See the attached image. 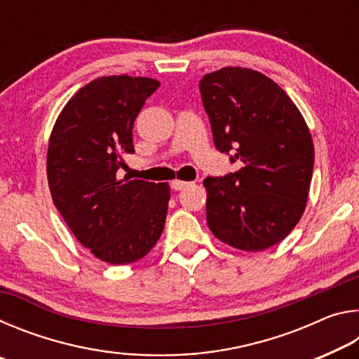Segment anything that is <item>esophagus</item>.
<instances>
[{
  "label": "esophagus",
  "instance_id": "1",
  "mask_svg": "<svg viewBox=\"0 0 359 359\" xmlns=\"http://www.w3.org/2000/svg\"><path fill=\"white\" fill-rule=\"evenodd\" d=\"M172 188L174 190H184V188H187L188 185H191V182H185V180H172Z\"/></svg>",
  "mask_w": 359,
  "mask_h": 359
}]
</instances>
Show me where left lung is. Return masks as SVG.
I'll return each mask as SVG.
<instances>
[{
    "label": "left lung",
    "instance_id": "left-lung-1",
    "mask_svg": "<svg viewBox=\"0 0 359 359\" xmlns=\"http://www.w3.org/2000/svg\"><path fill=\"white\" fill-rule=\"evenodd\" d=\"M215 147L241 169L208 177L205 218L217 239L261 252L293 231L306 210L313 142L302 114L258 71L226 66L199 82Z\"/></svg>",
    "mask_w": 359,
    "mask_h": 359
}]
</instances>
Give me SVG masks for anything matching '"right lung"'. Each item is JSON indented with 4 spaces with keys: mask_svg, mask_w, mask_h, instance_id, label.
<instances>
[{
    "mask_svg": "<svg viewBox=\"0 0 359 359\" xmlns=\"http://www.w3.org/2000/svg\"><path fill=\"white\" fill-rule=\"evenodd\" d=\"M160 87L150 77L104 76L66 102L48 139L47 180L53 204L76 239L109 264L144 258L165 228L168 184L125 180L133 125Z\"/></svg>",
    "mask_w": 359,
    "mask_h": 359,
    "instance_id": "obj_1",
    "label": "right lung"
}]
</instances>
